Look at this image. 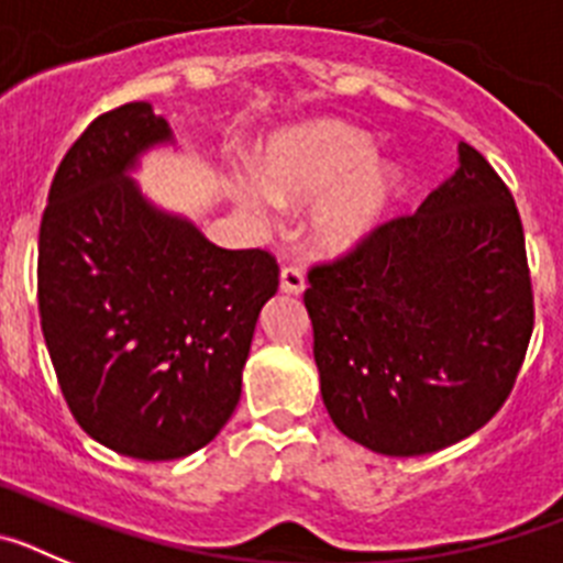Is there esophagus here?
Here are the masks:
<instances>
[{"mask_svg":"<svg viewBox=\"0 0 563 563\" xmlns=\"http://www.w3.org/2000/svg\"><path fill=\"white\" fill-rule=\"evenodd\" d=\"M278 285H282L285 292H290V296H301V292L307 290V278L298 267H285L282 276H278Z\"/></svg>","mask_w":563,"mask_h":563,"instance_id":"obj_1","label":"esophagus"}]
</instances>
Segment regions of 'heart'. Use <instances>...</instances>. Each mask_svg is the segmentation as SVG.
<instances>
[{
    "instance_id": "b5f03b06",
    "label": "heart",
    "mask_w": 563,
    "mask_h": 563,
    "mask_svg": "<svg viewBox=\"0 0 563 563\" xmlns=\"http://www.w3.org/2000/svg\"><path fill=\"white\" fill-rule=\"evenodd\" d=\"M258 172L262 183L242 177L233 186L247 220L271 225L276 202L316 206L312 239L327 253L363 245L400 197V172L375 161L366 134L338 123H310L276 134L262 152Z\"/></svg>"
}]
</instances>
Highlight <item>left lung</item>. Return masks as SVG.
Here are the masks:
<instances>
[{"label":"left lung","mask_w":563,"mask_h":563,"mask_svg":"<svg viewBox=\"0 0 563 563\" xmlns=\"http://www.w3.org/2000/svg\"><path fill=\"white\" fill-rule=\"evenodd\" d=\"M456 152L417 213L310 271L321 397L335 429L375 454H431L482 429L533 332L514 197L474 146Z\"/></svg>","instance_id":"1"}]
</instances>
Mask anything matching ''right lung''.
<instances>
[{"label":"right lung","instance_id":"obj_1","mask_svg":"<svg viewBox=\"0 0 563 563\" xmlns=\"http://www.w3.org/2000/svg\"><path fill=\"white\" fill-rule=\"evenodd\" d=\"M177 146L134 101L64 154L38 231V312L64 400L84 431L163 462L220 434L242 395L262 307L278 290L267 251H228L152 202L132 174Z\"/></svg>","mask_w":563,"mask_h":563}]
</instances>
